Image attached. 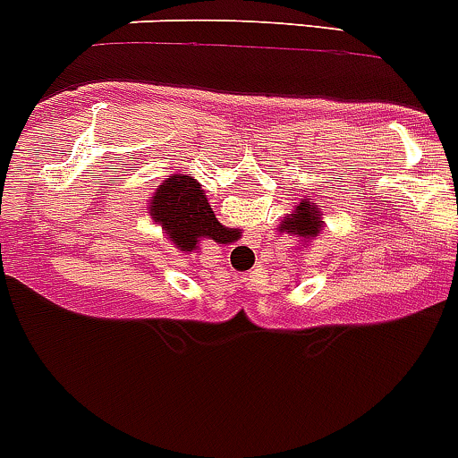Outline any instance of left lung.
Wrapping results in <instances>:
<instances>
[{"mask_svg":"<svg viewBox=\"0 0 458 458\" xmlns=\"http://www.w3.org/2000/svg\"><path fill=\"white\" fill-rule=\"evenodd\" d=\"M324 225V221L319 219V208L315 203H303L296 208V214H292L290 219H285L280 224V233H290L296 234V237H303V239H310L317 237Z\"/></svg>","mask_w":458,"mask_h":458,"instance_id":"left-lung-1","label":"left lung"}]
</instances>
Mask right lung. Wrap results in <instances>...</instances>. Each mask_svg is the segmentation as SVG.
Masks as SVG:
<instances>
[{
  "mask_svg": "<svg viewBox=\"0 0 458 458\" xmlns=\"http://www.w3.org/2000/svg\"><path fill=\"white\" fill-rule=\"evenodd\" d=\"M150 216L180 250H193L203 237L228 244L234 234L216 221L200 184L189 175H168L159 184L150 200Z\"/></svg>",
  "mask_w": 458,
  "mask_h": 458,
  "instance_id": "1",
  "label": "right lung"
}]
</instances>
